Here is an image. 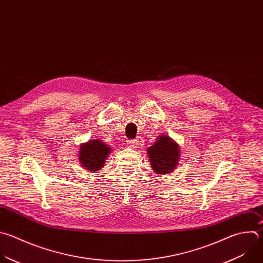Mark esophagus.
Listing matches in <instances>:
<instances>
[{
  "label": "esophagus",
  "instance_id": "obj_1",
  "mask_svg": "<svg viewBox=\"0 0 263 263\" xmlns=\"http://www.w3.org/2000/svg\"><path fill=\"white\" fill-rule=\"evenodd\" d=\"M127 144H128V146H129V147H136V146L138 145V140H136V139L128 140Z\"/></svg>",
  "mask_w": 263,
  "mask_h": 263
}]
</instances>
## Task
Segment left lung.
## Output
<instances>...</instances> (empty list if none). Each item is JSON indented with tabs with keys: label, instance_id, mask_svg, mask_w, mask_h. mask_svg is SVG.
I'll return each instance as SVG.
<instances>
[{
	"label": "left lung",
	"instance_id": "left-lung-1",
	"mask_svg": "<svg viewBox=\"0 0 263 263\" xmlns=\"http://www.w3.org/2000/svg\"><path fill=\"white\" fill-rule=\"evenodd\" d=\"M147 154L153 170L162 174L176 168L180 158V148L167 135H163L147 148Z\"/></svg>",
	"mask_w": 263,
	"mask_h": 263
}]
</instances>
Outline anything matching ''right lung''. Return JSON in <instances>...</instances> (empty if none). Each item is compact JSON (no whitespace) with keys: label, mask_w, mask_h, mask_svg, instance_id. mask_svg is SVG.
Instances as JSON below:
<instances>
[{"label":"right lung","mask_w":263,"mask_h":263,"mask_svg":"<svg viewBox=\"0 0 263 263\" xmlns=\"http://www.w3.org/2000/svg\"><path fill=\"white\" fill-rule=\"evenodd\" d=\"M110 147L100 140L94 139L82 144L79 149V160L85 169L97 171L103 167Z\"/></svg>","instance_id":"right-lung-1"}]
</instances>
